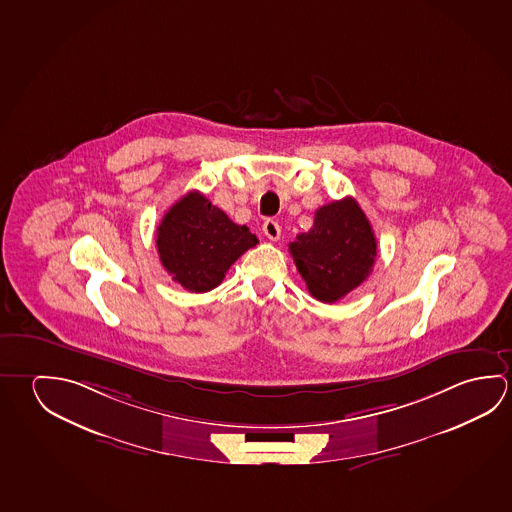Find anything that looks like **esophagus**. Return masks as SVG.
<instances>
[{
  "label": "esophagus",
  "instance_id": "esophagus-1",
  "mask_svg": "<svg viewBox=\"0 0 512 512\" xmlns=\"http://www.w3.org/2000/svg\"><path fill=\"white\" fill-rule=\"evenodd\" d=\"M262 232L268 237L269 241H278L282 230H280V225H278L275 219H268V221H264V225H262Z\"/></svg>",
  "mask_w": 512,
  "mask_h": 512
}]
</instances>
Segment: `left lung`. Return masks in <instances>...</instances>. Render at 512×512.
I'll list each match as a JSON object with an SVG mask.
<instances>
[{"instance_id": "8db88e82", "label": "left lung", "mask_w": 512, "mask_h": 512, "mask_svg": "<svg viewBox=\"0 0 512 512\" xmlns=\"http://www.w3.org/2000/svg\"><path fill=\"white\" fill-rule=\"evenodd\" d=\"M289 252L309 293L334 303L369 277L377 239L359 203L346 196L316 210L314 225L296 235Z\"/></svg>"}]
</instances>
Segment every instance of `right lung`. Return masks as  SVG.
<instances>
[{
	"instance_id": "right-lung-1",
	"label": "right lung",
	"mask_w": 512,
	"mask_h": 512,
	"mask_svg": "<svg viewBox=\"0 0 512 512\" xmlns=\"http://www.w3.org/2000/svg\"><path fill=\"white\" fill-rule=\"evenodd\" d=\"M259 243L246 225H235L198 191L182 196L157 228L160 262L191 293L218 287L246 250Z\"/></svg>"
}]
</instances>
